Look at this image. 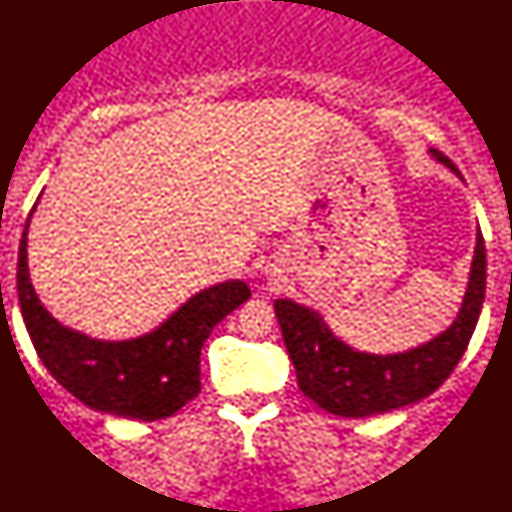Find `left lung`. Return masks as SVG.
Listing matches in <instances>:
<instances>
[{
  "mask_svg": "<svg viewBox=\"0 0 512 512\" xmlns=\"http://www.w3.org/2000/svg\"><path fill=\"white\" fill-rule=\"evenodd\" d=\"M432 155L458 174V167L442 151H432ZM484 288L487 250L480 231L470 283L456 321L428 345L390 357L354 352L328 331L319 314L300 304L276 300L274 309L304 397L333 416L368 418L416 404L454 373L480 319Z\"/></svg>",
  "mask_w": 512,
  "mask_h": 512,
  "instance_id": "8db88e82",
  "label": "left lung"
}]
</instances>
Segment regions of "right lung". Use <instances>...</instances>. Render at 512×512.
<instances>
[{
	"label": "right lung",
	"instance_id": "right-lung-1",
	"mask_svg": "<svg viewBox=\"0 0 512 512\" xmlns=\"http://www.w3.org/2000/svg\"><path fill=\"white\" fill-rule=\"evenodd\" d=\"M25 248L28 224L18 248L16 286L37 357L84 406L120 418L160 420L198 397L203 342L250 297L243 281L219 283L191 297L158 331L137 340L101 342L61 326L42 307L32 290Z\"/></svg>",
	"mask_w": 512,
	"mask_h": 512
}]
</instances>
